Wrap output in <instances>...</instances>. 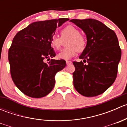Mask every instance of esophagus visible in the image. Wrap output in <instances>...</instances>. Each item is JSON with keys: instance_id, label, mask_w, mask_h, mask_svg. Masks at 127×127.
<instances>
[{"instance_id": "1", "label": "esophagus", "mask_w": 127, "mask_h": 127, "mask_svg": "<svg viewBox=\"0 0 127 127\" xmlns=\"http://www.w3.org/2000/svg\"><path fill=\"white\" fill-rule=\"evenodd\" d=\"M71 63H72V62L71 61H66V64H67V65L71 64Z\"/></svg>"}]
</instances>
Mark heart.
Instances as JSON below:
<instances>
[{"instance_id":"heart-1","label":"heart","mask_w":127,"mask_h":127,"mask_svg":"<svg viewBox=\"0 0 127 127\" xmlns=\"http://www.w3.org/2000/svg\"><path fill=\"white\" fill-rule=\"evenodd\" d=\"M61 38L64 39L69 37L66 42L67 47L61 50L57 55V58L60 60H69L77 53L81 52L86 47V40L80 35V32L75 26L72 25L67 26L61 31ZM57 35H54L51 37V46L55 49H59L61 45L62 39Z\"/></svg>"}]
</instances>
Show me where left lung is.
<instances>
[{"instance_id":"left-lung-1","label":"left lung","mask_w":127,"mask_h":127,"mask_svg":"<svg viewBox=\"0 0 127 127\" xmlns=\"http://www.w3.org/2000/svg\"><path fill=\"white\" fill-rule=\"evenodd\" d=\"M70 21L80 28L87 37V45L79 58L74 61L73 84L82 95L93 97L102 94L114 82L121 58V50L114 31L94 19ZM83 62H87L84 65Z\"/></svg>"}]
</instances>
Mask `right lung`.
Segmentation results:
<instances>
[{
    "mask_svg": "<svg viewBox=\"0 0 127 127\" xmlns=\"http://www.w3.org/2000/svg\"><path fill=\"white\" fill-rule=\"evenodd\" d=\"M68 20L34 22L14 37L8 50L10 73L14 84L26 95L42 98L53 90L56 74L64 68L66 63L63 60L52 59L56 54L50 39L56 28ZM46 59L51 60L45 63Z\"/></svg>",
    "mask_w": 127,
    "mask_h": 127,
    "instance_id": "right-lung-1",
    "label": "right lung"
}]
</instances>
